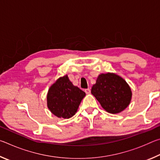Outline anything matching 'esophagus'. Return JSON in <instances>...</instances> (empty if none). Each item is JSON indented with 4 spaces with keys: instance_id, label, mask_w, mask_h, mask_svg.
Returning a JSON list of instances; mask_svg holds the SVG:
<instances>
[{
    "instance_id": "esophagus-1",
    "label": "esophagus",
    "mask_w": 160,
    "mask_h": 160,
    "mask_svg": "<svg viewBox=\"0 0 160 160\" xmlns=\"http://www.w3.org/2000/svg\"><path fill=\"white\" fill-rule=\"evenodd\" d=\"M85 92H86V94H90V88H88V89H85Z\"/></svg>"
}]
</instances>
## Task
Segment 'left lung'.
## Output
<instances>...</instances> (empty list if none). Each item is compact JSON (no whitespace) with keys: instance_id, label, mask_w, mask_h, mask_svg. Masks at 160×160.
<instances>
[{"instance_id":"8db88e82","label":"left lung","mask_w":160,"mask_h":160,"mask_svg":"<svg viewBox=\"0 0 160 160\" xmlns=\"http://www.w3.org/2000/svg\"><path fill=\"white\" fill-rule=\"evenodd\" d=\"M91 93L103 109L113 114L125 109L132 97L131 90L126 80L111 72L99 75L92 88Z\"/></svg>"}]
</instances>
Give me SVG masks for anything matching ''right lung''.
I'll list each match as a JSON object with an SVG mask.
<instances>
[{"label": "right lung", "instance_id": "obj_1", "mask_svg": "<svg viewBox=\"0 0 160 160\" xmlns=\"http://www.w3.org/2000/svg\"><path fill=\"white\" fill-rule=\"evenodd\" d=\"M85 92L74 86L68 75L59 78L50 87L47 94V106L58 118H69L75 115Z\"/></svg>", "mask_w": 160, "mask_h": 160}]
</instances>
